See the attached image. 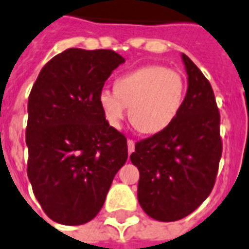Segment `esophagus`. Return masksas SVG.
<instances>
[{"mask_svg": "<svg viewBox=\"0 0 249 249\" xmlns=\"http://www.w3.org/2000/svg\"><path fill=\"white\" fill-rule=\"evenodd\" d=\"M134 150V141L133 140H128V153H132Z\"/></svg>", "mask_w": 249, "mask_h": 249, "instance_id": "esophagus-1", "label": "esophagus"}]
</instances>
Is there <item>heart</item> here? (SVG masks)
<instances>
[{
	"label": "heart",
	"instance_id": "obj_1",
	"mask_svg": "<svg viewBox=\"0 0 249 249\" xmlns=\"http://www.w3.org/2000/svg\"><path fill=\"white\" fill-rule=\"evenodd\" d=\"M186 95V79L179 71L150 64L120 76L115 91L101 89L97 96L104 119L120 128L128 115L142 133L165 130L177 119Z\"/></svg>",
	"mask_w": 249,
	"mask_h": 249
}]
</instances>
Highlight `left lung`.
<instances>
[{
	"instance_id": "left-lung-1",
	"label": "left lung",
	"mask_w": 249,
	"mask_h": 249,
	"mask_svg": "<svg viewBox=\"0 0 249 249\" xmlns=\"http://www.w3.org/2000/svg\"><path fill=\"white\" fill-rule=\"evenodd\" d=\"M187 93L166 129L136 143L130 161L140 171V206L160 222H176L199 207L215 185L222 139L211 84L187 55Z\"/></svg>"
}]
</instances>
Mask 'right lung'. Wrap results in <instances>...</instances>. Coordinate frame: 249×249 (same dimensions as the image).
<instances>
[{"label": "right lung", "instance_id": "1", "mask_svg": "<svg viewBox=\"0 0 249 249\" xmlns=\"http://www.w3.org/2000/svg\"><path fill=\"white\" fill-rule=\"evenodd\" d=\"M125 59L112 50L68 49L45 64L27 103V177L51 220L96 216L128 158L126 139L104 119L97 96Z\"/></svg>", "mask_w": 249, "mask_h": 249}]
</instances>
